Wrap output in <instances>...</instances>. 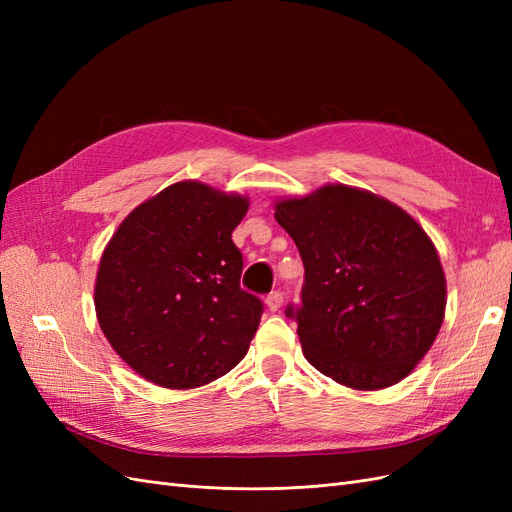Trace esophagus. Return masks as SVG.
Segmentation results:
<instances>
[{
	"label": "esophagus",
	"instance_id": "34e87169",
	"mask_svg": "<svg viewBox=\"0 0 512 512\" xmlns=\"http://www.w3.org/2000/svg\"><path fill=\"white\" fill-rule=\"evenodd\" d=\"M265 303L269 307V312H277V309H280L282 303H284V294L282 292H271L269 297L265 299Z\"/></svg>",
	"mask_w": 512,
	"mask_h": 512
}]
</instances>
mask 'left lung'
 <instances>
[{
	"instance_id": "1",
	"label": "left lung",
	"mask_w": 512,
	"mask_h": 512,
	"mask_svg": "<svg viewBox=\"0 0 512 512\" xmlns=\"http://www.w3.org/2000/svg\"><path fill=\"white\" fill-rule=\"evenodd\" d=\"M275 220L305 267L301 307L286 309L305 359L354 391L404 380L436 342L446 309L444 269L423 226L344 183L275 200Z\"/></svg>"
}]
</instances>
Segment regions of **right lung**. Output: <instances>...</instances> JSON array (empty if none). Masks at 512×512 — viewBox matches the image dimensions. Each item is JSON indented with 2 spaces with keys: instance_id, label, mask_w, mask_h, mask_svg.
<instances>
[{
  "instance_id": "obj_1",
  "label": "right lung",
  "mask_w": 512,
  "mask_h": 512,
  "mask_svg": "<svg viewBox=\"0 0 512 512\" xmlns=\"http://www.w3.org/2000/svg\"><path fill=\"white\" fill-rule=\"evenodd\" d=\"M250 198L177 181L138 205L106 243L94 303L108 344L138 376L196 389L239 365L262 316L241 290L232 230Z\"/></svg>"
}]
</instances>
